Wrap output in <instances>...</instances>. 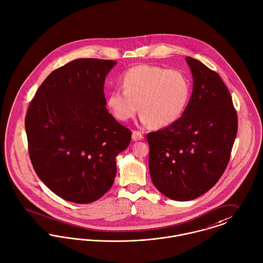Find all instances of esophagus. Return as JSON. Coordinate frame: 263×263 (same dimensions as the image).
Returning <instances> with one entry per match:
<instances>
[{
  "mask_svg": "<svg viewBox=\"0 0 263 263\" xmlns=\"http://www.w3.org/2000/svg\"><path fill=\"white\" fill-rule=\"evenodd\" d=\"M132 139H133V141L141 140V139H143V135H142L141 132L134 130V131L132 132Z\"/></svg>",
  "mask_w": 263,
  "mask_h": 263,
  "instance_id": "1",
  "label": "esophagus"
}]
</instances>
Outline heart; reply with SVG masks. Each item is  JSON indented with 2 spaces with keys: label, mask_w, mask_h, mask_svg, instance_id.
Wrapping results in <instances>:
<instances>
[{
  "label": "heart",
  "mask_w": 263,
  "mask_h": 263,
  "mask_svg": "<svg viewBox=\"0 0 263 263\" xmlns=\"http://www.w3.org/2000/svg\"><path fill=\"white\" fill-rule=\"evenodd\" d=\"M123 88L112 89L107 105L113 116L125 122L141 113L143 124L165 127L184 111L191 93V83L179 69L140 64L127 69L120 79Z\"/></svg>",
  "instance_id": "obj_1"
}]
</instances>
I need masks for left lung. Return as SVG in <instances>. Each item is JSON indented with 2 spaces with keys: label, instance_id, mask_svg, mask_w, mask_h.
Wrapping results in <instances>:
<instances>
[{
  "label": "left lung",
  "instance_id": "obj_1",
  "mask_svg": "<svg viewBox=\"0 0 263 263\" xmlns=\"http://www.w3.org/2000/svg\"><path fill=\"white\" fill-rule=\"evenodd\" d=\"M194 79L191 100L166 128L147 134L153 184L175 201H191L212 189L224 174L238 128L232 97L220 76L185 58Z\"/></svg>",
  "mask_w": 263,
  "mask_h": 263
}]
</instances>
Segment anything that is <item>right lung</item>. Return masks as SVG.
<instances>
[{
  "instance_id": "add662e5",
  "label": "right lung",
  "mask_w": 263,
  "mask_h": 263,
  "mask_svg": "<svg viewBox=\"0 0 263 263\" xmlns=\"http://www.w3.org/2000/svg\"><path fill=\"white\" fill-rule=\"evenodd\" d=\"M115 64L74 59L53 70L30 102L25 129L31 163L65 201L88 204L103 197L116 176V156L131 141V131L106 108L105 79Z\"/></svg>"
}]
</instances>
